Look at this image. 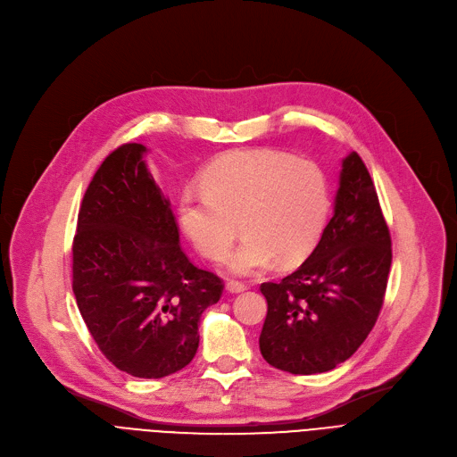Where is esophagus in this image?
<instances>
[{"label":"esophagus","mask_w":457,"mask_h":457,"mask_svg":"<svg viewBox=\"0 0 457 457\" xmlns=\"http://www.w3.org/2000/svg\"><path fill=\"white\" fill-rule=\"evenodd\" d=\"M226 289H228L229 293H243V291H246V289H248V287H246L243 281L229 279V281L226 283Z\"/></svg>","instance_id":"34e87169"}]
</instances>
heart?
<instances>
[{
  "label": "heart",
  "mask_w": 457,
  "mask_h": 457,
  "mask_svg": "<svg viewBox=\"0 0 457 457\" xmlns=\"http://www.w3.org/2000/svg\"><path fill=\"white\" fill-rule=\"evenodd\" d=\"M204 188H188L179 220L198 252L222 261L238 237L245 241L229 267L253 274L278 259H302L326 224L329 188L324 172L307 159L278 150H235L212 161L202 174ZM242 226L238 227L237 222Z\"/></svg>",
  "instance_id": "heart-1"
}]
</instances>
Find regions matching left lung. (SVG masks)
<instances>
[{
	"label": "left lung",
	"instance_id": "obj_1",
	"mask_svg": "<svg viewBox=\"0 0 457 457\" xmlns=\"http://www.w3.org/2000/svg\"><path fill=\"white\" fill-rule=\"evenodd\" d=\"M391 261V233L374 181L352 152L317 248L293 274L259 287L269 303L259 337L265 361L291 374L345 363L379 317Z\"/></svg>",
	"mask_w": 457,
	"mask_h": 457
}]
</instances>
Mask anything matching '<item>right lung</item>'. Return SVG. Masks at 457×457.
Segmentation results:
<instances>
[{
  "label": "right lung",
  "mask_w": 457,
  "mask_h": 457,
  "mask_svg": "<svg viewBox=\"0 0 457 457\" xmlns=\"http://www.w3.org/2000/svg\"><path fill=\"white\" fill-rule=\"evenodd\" d=\"M146 148L112 150L88 183L71 245V289L94 343L135 378H162L196 355L204 311L224 281L192 265Z\"/></svg>",
  "instance_id": "add662e5"
}]
</instances>
